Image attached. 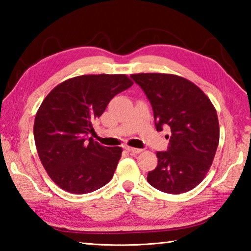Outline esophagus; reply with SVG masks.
Here are the masks:
<instances>
[{
    "label": "esophagus",
    "instance_id": "34e87169",
    "mask_svg": "<svg viewBox=\"0 0 251 251\" xmlns=\"http://www.w3.org/2000/svg\"><path fill=\"white\" fill-rule=\"evenodd\" d=\"M125 150L129 152H135V154H139V152L143 151V150H139V148H134V147H130V146H126Z\"/></svg>",
    "mask_w": 251,
    "mask_h": 251
}]
</instances>
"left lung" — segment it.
Returning a JSON list of instances; mask_svg holds the SVG:
<instances>
[{"label":"left lung","instance_id":"obj_1","mask_svg":"<svg viewBox=\"0 0 251 251\" xmlns=\"http://www.w3.org/2000/svg\"><path fill=\"white\" fill-rule=\"evenodd\" d=\"M150 100L157 130L171 128L167 151H157L147 181L160 192L182 194L201 184L219 143L217 112L197 85L165 73L131 74Z\"/></svg>","mask_w":251,"mask_h":251}]
</instances>
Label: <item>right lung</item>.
<instances>
[{
	"label": "right lung",
	"instance_id": "add662e5",
	"mask_svg": "<svg viewBox=\"0 0 251 251\" xmlns=\"http://www.w3.org/2000/svg\"><path fill=\"white\" fill-rule=\"evenodd\" d=\"M133 84L125 74L80 75L58 84L42 101L34 139L42 165L62 189L87 194L112 179L122 147L101 146L86 135L110 100Z\"/></svg>",
	"mask_w": 251,
	"mask_h": 251
}]
</instances>
